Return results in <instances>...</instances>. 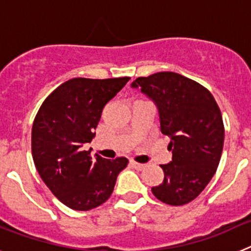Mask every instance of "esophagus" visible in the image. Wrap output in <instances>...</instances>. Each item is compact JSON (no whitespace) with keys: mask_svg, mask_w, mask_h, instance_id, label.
<instances>
[{"mask_svg":"<svg viewBox=\"0 0 251 251\" xmlns=\"http://www.w3.org/2000/svg\"><path fill=\"white\" fill-rule=\"evenodd\" d=\"M130 165H132V167H134L136 170H138V171L143 170V168L146 167V165H143V163H138V162H136V161H130Z\"/></svg>","mask_w":251,"mask_h":251,"instance_id":"1","label":"esophagus"}]
</instances>
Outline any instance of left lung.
<instances>
[{
  "label": "left lung",
  "mask_w": 251,
  "mask_h": 251,
  "mask_svg": "<svg viewBox=\"0 0 251 251\" xmlns=\"http://www.w3.org/2000/svg\"><path fill=\"white\" fill-rule=\"evenodd\" d=\"M158 108L161 132L170 137L172 161L161 165L163 182L152 187L162 202L181 206L195 200L215 175L224 147L220 108L205 86L181 74L161 72L137 77Z\"/></svg>",
  "instance_id": "1"
}]
</instances>
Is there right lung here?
<instances>
[{
    "instance_id": "obj_1",
    "label": "right lung",
    "mask_w": 251,
    "mask_h": 251,
    "mask_svg": "<svg viewBox=\"0 0 251 251\" xmlns=\"http://www.w3.org/2000/svg\"><path fill=\"white\" fill-rule=\"evenodd\" d=\"M130 77H74L57 86L40 106L31 132L32 158L40 177L64 205L88 211L105 202L128 159L92 158L85 143L94 138L105 104Z\"/></svg>"
}]
</instances>
